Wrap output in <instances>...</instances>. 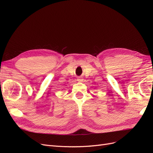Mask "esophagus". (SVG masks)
I'll return each instance as SVG.
<instances>
[{
  "instance_id": "esophagus-1",
  "label": "esophagus",
  "mask_w": 153,
  "mask_h": 153,
  "mask_svg": "<svg viewBox=\"0 0 153 153\" xmlns=\"http://www.w3.org/2000/svg\"><path fill=\"white\" fill-rule=\"evenodd\" d=\"M82 80H83V78H82V77H78V81L82 82Z\"/></svg>"
}]
</instances>
